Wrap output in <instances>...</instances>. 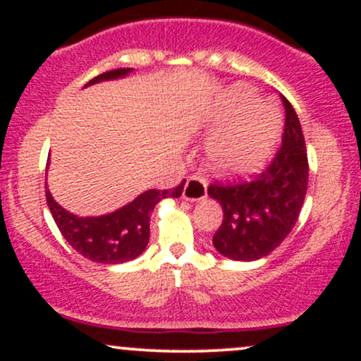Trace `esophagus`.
Masks as SVG:
<instances>
[{
    "label": "esophagus",
    "mask_w": 361,
    "mask_h": 361,
    "mask_svg": "<svg viewBox=\"0 0 361 361\" xmlns=\"http://www.w3.org/2000/svg\"><path fill=\"white\" fill-rule=\"evenodd\" d=\"M207 197V183L204 178L200 176H190L186 180L185 188H183V198L190 202H198L204 200Z\"/></svg>",
    "instance_id": "1"
}]
</instances>
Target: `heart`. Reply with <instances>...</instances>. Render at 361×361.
I'll use <instances>...</instances> for the list:
<instances>
[{
    "instance_id": "heart-1",
    "label": "heart",
    "mask_w": 361,
    "mask_h": 361,
    "mask_svg": "<svg viewBox=\"0 0 361 361\" xmlns=\"http://www.w3.org/2000/svg\"><path fill=\"white\" fill-rule=\"evenodd\" d=\"M251 102L252 94L247 90L234 88L227 91L214 111V120L217 123L229 122L250 106ZM279 134L280 122L275 109L268 103H261L251 106L219 132L209 142L207 156L215 171L222 175H251L270 159Z\"/></svg>"
}]
</instances>
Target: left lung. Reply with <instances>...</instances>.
Listing matches in <instances>:
<instances>
[{"label":"left lung","instance_id":"obj_1","mask_svg":"<svg viewBox=\"0 0 361 361\" xmlns=\"http://www.w3.org/2000/svg\"><path fill=\"white\" fill-rule=\"evenodd\" d=\"M285 128L281 146L267 169L251 181L212 183L209 197L219 202L224 221L214 234V247L234 261L268 256L290 234L304 205L309 161L295 110L283 94Z\"/></svg>","mask_w":361,"mask_h":361}]
</instances>
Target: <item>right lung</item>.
Returning a JSON list of instances; mask_svg holds the SVG:
<instances>
[{
    "instance_id": "right-lung-1",
    "label": "right lung",
    "mask_w": 361,
    "mask_h": 361,
    "mask_svg": "<svg viewBox=\"0 0 361 361\" xmlns=\"http://www.w3.org/2000/svg\"><path fill=\"white\" fill-rule=\"evenodd\" d=\"M130 71L132 69L106 71L85 86L118 80ZM183 185L185 180L173 190H147L122 209L100 217H80L68 212L54 200L49 190H45V198L61 234L74 250L94 263L117 264L142 255L149 243V215L163 198L180 197L183 193Z\"/></svg>"
}]
</instances>
